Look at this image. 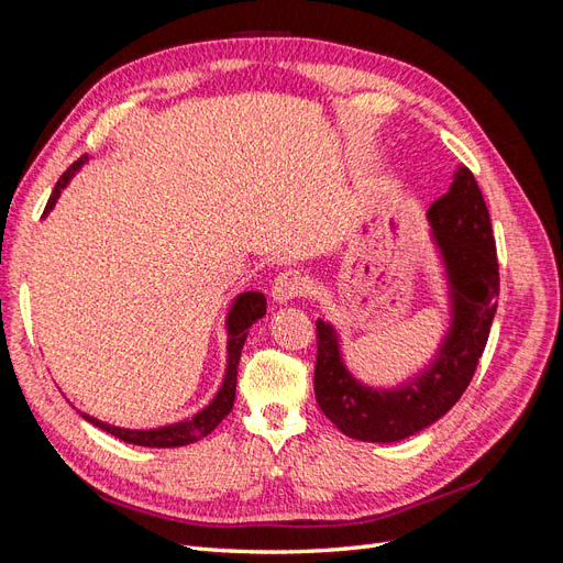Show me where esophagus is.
Wrapping results in <instances>:
<instances>
[{"label": "esophagus", "mask_w": 563, "mask_h": 563, "mask_svg": "<svg viewBox=\"0 0 563 563\" xmlns=\"http://www.w3.org/2000/svg\"><path fill=\"white\" fill-rule=\"evenodd\" d=\"M305 288H308V277H305L298 269H286L275 282H272L269 291H272V300L284 305L288 300L302 296Z\"/></svg>", "instance_id": "1"}]
</instances>
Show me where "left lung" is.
<instances>
[{
	"label": "left lung",
	"mask_w": 563,
	"mask_h": 563,
	"mask_svg": "<svg viewBox=\"0 0 563 563\" xmlns=\"http://www.w3.org/2000/svg\"><path fill=\"white\" fill-rule=\"evenodd\" d=\"M428 223L449 302V329L428 366L395 387H371L350 371L340 331L317 319V404L350 439L395 444L430 428L463 397L484 354L500 277L490 216L467 166L455 168L449 192L430 207Z\"/></svg>",
	"instance_id": "1"
}]
</instances>
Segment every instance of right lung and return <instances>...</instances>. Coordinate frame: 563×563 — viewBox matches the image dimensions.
Wrapping results in <instances>:
<instances>
[{"instance_id": "add662e5", "label": "right lung", "mask_w": 563, "mask_h": 563, "mask_svg": "<svg viewBox=\"0 0 563 563\" xmlns=\"http://www.w3.org/2000/svg\"><path fill=\"white\" fill-rule=\"evenodd\" d=\"M89 162V155H84L81 159H77L67 172L60 176V180L56 183L54 192L48 197V203L44 209V218L54 211L56 201L60 197V192L65 190L70 180L75 178V174L79 168ZM267 310V300L261 291H244L240 296H234L232 302L228 305V314H225V331H228V364H225V376L223 383H220L216 397L197 411L192 418H185L172 424H162V428H152V430H129V428H117V424L98 420L89 413L79 416L84 420H89L91 424H96L98 430H103L117 439L126 441V444L133 446H145V449H176V446H187L195 444V441L203 439L207 434H211L220 420H223L234 406V391H236V364H240L242 356V347L246 343L249 329L253 327L255 321L265 317Z\"/></svg>"}]
</instances>
